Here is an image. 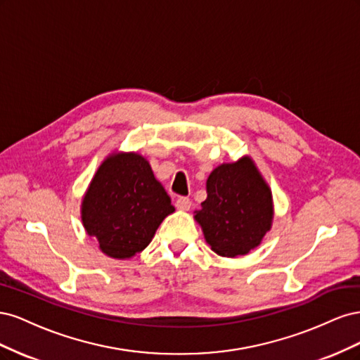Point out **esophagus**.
I'll list each match as a JSON object with an SVG mask.
<instances>
[{
  "label": "esophagus",
  "mask_w": 360,
  "mask_h": 360,
  "mask_svg": "<svg viewBox=\"0 0 360 360\" xmlns=\"http://www.w3.org/2000/svg\"><path fill=\"white\" fill-rule=\"evenodd\" d=\"M191 205H192V201H191V198H188V197H179L177 200H176V207L179 210H189L191 209Z\"/></svg>",
  "instance_id": "esophagus-1"
}]
</instances>
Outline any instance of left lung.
<instances>
[{"instance_id":"8db88e82","label":"left lung","mask_w":360,"mask_h":360,"mask_svg":"<svg viewBox=\"0 0 360 360\" xmlns=\"http://www.w3.org/2000/svg\"><path fill=\"white\" fill-rule=\"evenodd\" d=\"M195 214L217 255H245L270 230L271 192L254 162L243 158L217 167L207 179V200Z\"/></svg>"}]
</instances>
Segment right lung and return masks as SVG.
I'll list each match as a JSON object with an SVG mask.
<instances>
[{
  "instance_id": "add662e5",
  "label": "right lung",
  "mask_w": 360,
  "mask_h": 360,
  "mask_svg": "<svg viewBox=\"0 0 360 360\" xmlns=\"http://www.w3.org/2000/svg\"><path fill=\"white\" fill-rule=\"evenodd\" d=\"M172 212L171 198L148 162L136 153H122L97 169L82 201V224L103 254L130 258L151 242Z\"/></svg>"
}]
</instances>
